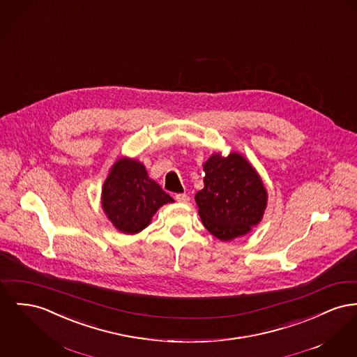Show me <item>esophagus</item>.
<instances>
[{
  "instance_id": "esophagus-1",
  "label": "esophagus",
  "mask_w": 357,
  "mask_h": 357,
  "mask_svg": "<svg viewBox=\"0 0 357 357\" xmlns=\"http://www.w3.org/2000/svg\"><path fill=\"white\" fill-rule=\"evenodd\" d=\"M175 199H176V202H179V204H188L190 201V197L186 192H181V194H176V195H175Z\"/></svg>"
}]
</instances>
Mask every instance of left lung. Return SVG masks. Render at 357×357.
I'll return each instance as SVG.
<instances>
[{
  "label": "left lung",
  "mask_w": 357,
  "mask_h": 357,
  "mask_svg": "<svg viewBox=\"0 0 357 357\" xmlns=\"http://www.w3.org/2000/svg\"><path fill=\"white\" fill-rule=\"evenodd\" d=\"M204 189L195 194L204 227L221 241L243 237L263 220L268 192L251 162L238 152H215L202 165Z\"/></svg>",
  "instance_id": "8db88e82"
}]
</instances>
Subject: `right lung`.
<instances>
[{"label": "right lung", "mask_w": 357, "mask_h": 357, "mask_svg": "<svg viewBox=\"0 0 357 357\" xmlns=\"http://www.w3.org/2000/svg\"><path fill=\"white\" fill-rule=\"evenodd\" d=\"M174 199L133 158H120L109 169L101 192L102 210L112 225L126 234L146 229L152 217Z\"/></svg>", "instance_id": "add662e5"}]
</instances>
